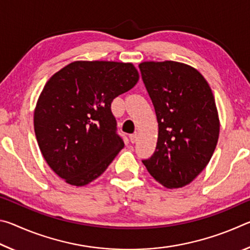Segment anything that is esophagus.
<instances>
[{
    "label": "esophagus",
    "instance_id": "34e87169",
    "mask_svg": "<svg viewBox=\"0 0 250 250\" xmlns=\"http://www.w3.org/2000/svg\"><path fill=\"white\" fill-rule=\"evenodd\" d=\"M129 138H130V141H131V142L135 143V142H137V140H138V133L134 132V133H132V134H130Z\"/></svg>",
    "mask_w": 250,
    "mask_h": 250
}]
</instances>
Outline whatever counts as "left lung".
<instances>
[{
    "mask_svg": "<svg viewBox=\"0 0 250 250\" xmlns=\"http://www.w3.org/2000/svg\"><path fill=\"white\" fill-rule=\"evenodd\" d=\"M139 68L159 124L155 152L142 162L160 184L183 188L206 167L217 145L214 95L200 71L183 62H143Z\"/></svg>",
    "mask_w": 250,
    "mask_h": 250,
    "instance_id": "obj_1",
    "label": "left lung"
}]
</instances>
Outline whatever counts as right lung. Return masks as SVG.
<instances>
[{
  "label": "right lung",
  "mask_w": 250,
  "mask_h": 250,
  "mask_svg": "<svg viewBox=\"0 0 250 250\" xmlns=\"http://www.w3.org/2000/svg\"><path fill=\"white\" fill-rule=\"evenodd\" d=\"M138 80L131 62L77 61L46 83L34 111V130L45 161L66 183L89 184L125 146L111 103Z\"/></svg>",
  "instance_id": "obj_1"
}]
</instances>
